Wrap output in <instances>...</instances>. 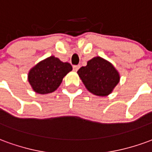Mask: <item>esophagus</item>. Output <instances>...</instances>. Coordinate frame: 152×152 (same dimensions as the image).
Returning a JSON list of instances; mask_svg holds the SVG:
<instances>
[{
  "instance_id": "34e87169",
  "label": "esophagus",
  "mask_w": 152,
  "mask_h": 152,
  "mask_svg": "<svg viewBox=\"0 0 152 152\" xmlns=\"http://www.w3.org/2000/svg\"><path fill=\"white\" fill-rule=\"evenodd\" d=\"M79 68H80L79 65H74V66H73V70H74L75 72H77Z\"/></svg>"
}]
</instances>
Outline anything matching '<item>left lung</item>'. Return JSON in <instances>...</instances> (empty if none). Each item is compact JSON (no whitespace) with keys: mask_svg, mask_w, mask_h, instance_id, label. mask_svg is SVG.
<instances>
[{"mask_svg":"<svg viewBox=\"0 0 152 152\" xmlns=\"http://www.w3.org/2000/svg\"><path fill=\"white\" fill-rule=\"evenodd\" d=\"M78 75L86 88L97 96L109 95L120 82V73L107 60L97 56L78 70Z\"/></svg>","mask_w":152,"mask_h":152,"instance_id":"8db88e82","label":"left lung"}]
</instances>
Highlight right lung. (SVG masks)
<instances>
[{
	"mask_svg": "<svg viewBox=\"0 0 152 152\" xmlns=\"http://www.w3.org/2000/svg\"><path fill=\"white\" fill-rule=\"evenodd\" d=\"M72 70V66L70 63L50 56L31 67L28 75V82L36 93L50 94L59 87L63 77Z\"/></svg>",
	"mask_w": 152,
	"mask_h": 152,
	"instance_id": "right-lung-1",
	"label": "right lung"
}]
</instances>
